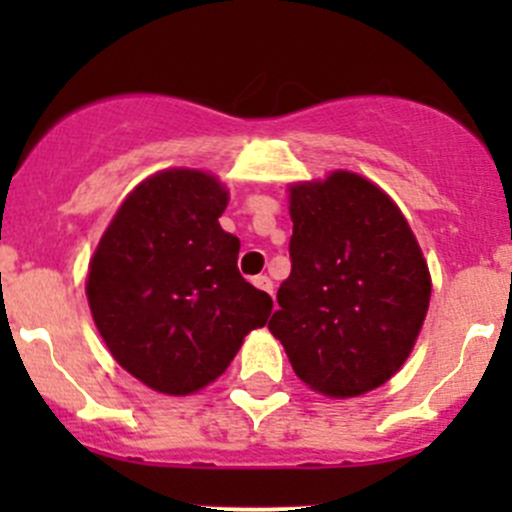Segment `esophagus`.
<instances>
[{
  "mask_svg": "<svg viewBox=\"0 0 512 512\" xmlns=\"http://www.w3.org/2000/svg\"><path fill=\"white\" fill-rule=\"evenodd\" d=\"M252 285H255L257 289H262V292L272 294V280H270V277H267V275L255 277V280H252Z\"/></svg>",
  "mask_w": 512,
  "mask_h": 512,
  "instance_id": "obj_1",
  "label": "esophagus"
}]
</instances>
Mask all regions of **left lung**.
Segmentation results:
<instances>
[{
    "instance_id": "1",
    "label": "left lung",
    "mask_w": 512,
    "mask_h": 512,
    "mask_svg": "<svg viewBox=\"0 0 512 512\" xmlns=\"http://www.w3.org/2000/svg\"><path fill=\"white\" fill-rule=\"evenodd\" d=\"M287 193L292 272L267 329L309 389L354 399L414 352L431 272L399 205L364 175L332 170Z\"/></svg>"
}]
</instances>
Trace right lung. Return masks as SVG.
<instances>
[{"label": "right lung", "instance_id": "add662e5", "mask_svg": "<svg viewBox=\"0 0 512 512\" xmlns=\"http://www.w3.org/2000/svg\"><path fill=\"white\" fill-rule=\"evenodd\" d=\"M230 193L200 168L148 175L118 205L86 275L113 359L158 394H198L265 327L270 294L237 272L240 240L218 218Z\"/></svg>", "mask_w": 512, "mask_h": 512}]
</instances>
